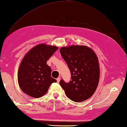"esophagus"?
<instances>
[{
	"label": "esophagus",
	"mask_w": 127,
	"mask_h": 127,
	"mask_svg": "<svg viewBox=\"0 0 127 127\" xmlns=\"http://www.w3.org/2000/svg\"><path fill=\"white\" fill-rule=\"evenodd\" d=\"M61 77H58L57 79V82L58 83H59V82H60V80H61Z\"/></svg>",
	"instance_id": "esophagus-1"
}]
</instances>
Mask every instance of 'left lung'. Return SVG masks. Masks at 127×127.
Masks as SVG:
<instances>
[{"label":"left lung","mask_w":127,"mask_h":127,"mask_svg":"<svg viewBox=\"0 0 127 127\" xmlns=\"http://www.w3.org/2000/svg\"><path fill=\"white\" fill-rule=\"evenodd\" d=\"M60 52L71 73L69 83L60 81L66 95L70 100L80 102L94 93L99 80L100 69L97 56L91 48L85 45L62 47Z\"/></svg>","instance_id":"obj_1"}]
</instances>
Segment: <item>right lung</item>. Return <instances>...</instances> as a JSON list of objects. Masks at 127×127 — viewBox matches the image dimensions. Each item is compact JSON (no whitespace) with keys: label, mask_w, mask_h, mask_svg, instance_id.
<instances>
[{"label":"right lung","mask_w":127,"mask_h":127,"mask_svg":"<svg viewBox=\"0 0 127 127\" xmlns=\"http://www.w3.org/2000/svg\"><path fill=\"white\" fill-rule=\"evenodd\" d=\"M58 49L56 46L39 44L25 55L18 70V81L20 89L27 95L41 97L52 83L57 82L51 77L52 69L47 62Z\"/></svg>","instance_id":"1"}]
</instances>
